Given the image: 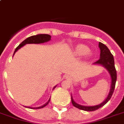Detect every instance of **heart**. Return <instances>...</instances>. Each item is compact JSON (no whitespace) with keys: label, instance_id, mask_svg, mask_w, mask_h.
<instances>
[{"label":"heart","instance_id":"1","mask_svg":"<svg viewBox=\"0 0 124 124\" xmlns=\"http://www.w3.org/2000/svg\"><path fill=\"white\" fill-rule=\"evenodd\" d=\"M74 54L76 56H90L91 54V52L90 51L88 46L80 44L75 46L74 49Z\"/></svg>","mask_w":124,"mask_h":124}]
</instances>
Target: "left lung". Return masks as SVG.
<instances>
[{
	"label": "left lung",
	"instance_id": "obj_1",
	"mask_svg": "<svg viewBox=\"0 0 124 124\" xmlns=\"http://www.w3.org/2000/svg\"><path fill=\"white\" fill-rule=\"evenodd\" d=\"M99 48L100 50V59L93 63V64L101 65L104 66L109 73L111 78V86H110V90L108 95L107 96L106 100L101 104L93 106H82L80 104H77L74 100H73L72 96L71 95V100H72V103L73 106L78 109H82L84 111H88V112H91V111H95L100 108H101L105 104H106L108 101H109V99L111 98L113 92L114 91L115 85H116V82L117 80V74H116V70L115 68L114 65V56L110 52L108 48L107 47L105 44H102L101 42H99Z\"/></svg>",
	"mask_w": 124,
	"mask_h": 124
}]
</instances>
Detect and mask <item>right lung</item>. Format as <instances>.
Returning a JSON list of instances; mask_svg holds the SVG:
<instances>
[{"label": "right lung", "instance_id": "1", "mask_svg": "<svg viewBox=\"0 0 124 124\" xmlns=\"http://www.w3.org/2000/svg\"><path fill=\"white\" fill-rule=\"evenodd\" d=\"M51 40V36L49 35V34H36V35L34 36H31L30 37H28L26 39H25L21 43L18 45L16 48L15 49V52L13 54V56L15 55V54L16 53V52L20 48H22L23 46H24L27 44H42L44 43V42H47ZM56 87V86H55L53 88V90H54L55 88ZM50 98L49 99L48 101L46 102V104H44L42 106H41L40 107H36V108H32V107H28L29 108H31V109H40V108H42L44 107H45L46 105H48V103L50 102ZM26 107V106H25ZM27 108V107H26Z\"/></svg>", "mask_w": 124, "mask_h": 124}]
</instances>
